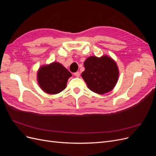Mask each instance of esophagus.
<instances>
[{"label":"esophagus","instance_id":"esophagus-1","mask_svg":"<svg viewBox=\"0 0 156 156\" xmlns=\"http://www.w3.org/2000/svg\"><path fill=\"white\" fill-rule=\"evenodd\" d=\"M74 75L75 77H79V76H80V73L79 72H75V73H74Z\"/></svg>","mask_w":156,"mask_h":156}]
</instances>
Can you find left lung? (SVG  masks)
<instances>
[{
	"mask_svg": "<svg viewBox=\"0 0 156 156\" xmlns=\"http://www.w3.org/2000/svg\"><path fill=\"white\" fill-rule=\"evenodd\" d=\"M85 69L82 77L89 89L94 92L103 94L115 87L119 72L116 62L107 56L101 58L90 56L84 62Z\"/></svg>",
	"mask_w": 156,
	"mask_h": 156,
	"instance_id": "1",
	"label": "left lung"
}]
</instances>
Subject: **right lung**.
Instances as JSON below:
<instances>
[{
    "label": "right lung",
    "instance_id": "1",
    "mask_svg": "<svg viewBox=\"0 0 156 156\" xmlns=\"http://www.w3.org/2000/svg\"><path fill=\"white\" fill-rule=\"evenodd\" d=\"M72 73L58 62L41 66L37 72V81L43 90L50 94H58L66 87Z\"/></svg>",
    "mask_w": 156,
    "mask_h": 156
}]
</instances>
